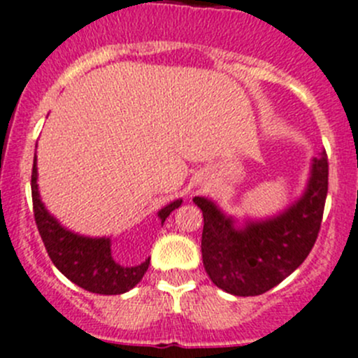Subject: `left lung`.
Listing matches in <instances>:
<instances>
[{
  "label": "left lung",
  "mask_w": 358,
  "mask_h": 358,
  "mask_svg": "<svg viewBox=\"0 0 358 358\" xmlns=\"http://www.w3.org/2000/svg\"><path fill=\"white\" fill-rule=\"evenodd\" d=\"M329 189L327 152L313 158L304 193L264 220L228 216L216 202L195 196L203 214L202 260L210 281L237 297L262 295L308 258L322 224Z\"/></svg>",
  "instance_id": "1"
}]
</instances>
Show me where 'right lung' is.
I'll return each mask as SVG.
<instances>
[{"instance_id":"right-lung-1","label":"right lung","mask_w":358,"mask_h":358,"mask_svg":"<svg viewBox=\"0 0 358 358\" xmlns=\"http://www.w3.org/2000/svg\"><path fill=\"white\" fill-rule=\"evenodd\" d=\"M36 181H38V166H36L35 155L31 173L33 213H35L40 237L57 271L66 275L71 283L91 294L119 295L130 292L144 278L149 267V258L134 267H126L117 264L112 257L110 237H87L64 228L43 206ZM181 203L182 199H177L156 213L162 224L165 223L169 214Z\"/></svg>"}]
</instances>
